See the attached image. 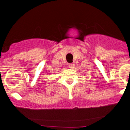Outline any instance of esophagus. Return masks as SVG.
I'll use <instances>...</instances> for the list:
<instances>
[{"label":"esophagus","mask_w":130,"mask_h":130,"mask_svg":"<svg viewBox=\"0 0 130 130\" xmlns=\"http://www.w3.org/2000/svg\"><path fill=\"white\" fill-rule=\"evenodd\" d=\"M68 67L70 68H73L74 67V63H71L68 64Z\"/></svg>","instance_id":"obj_1"}]
</instances>
